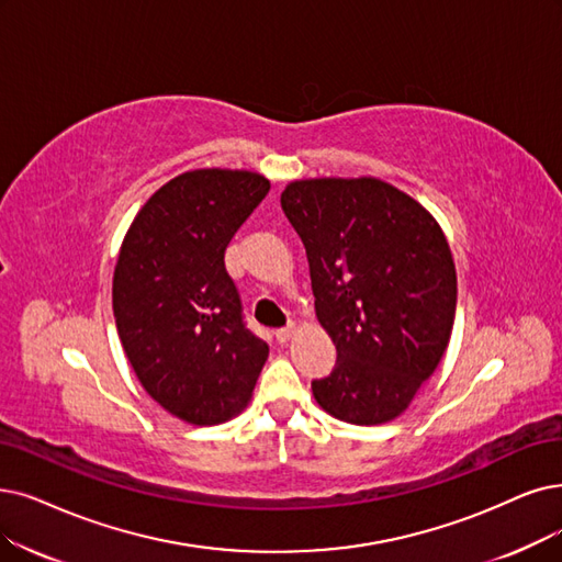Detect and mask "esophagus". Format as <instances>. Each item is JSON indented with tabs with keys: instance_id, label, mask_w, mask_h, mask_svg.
I'll return each instance as SVG.
<instances>
[{
	"instance_id": "obj_1",
	"label": "esophagus",
	"mask_w": 562,
	"mask_h": 562,
	"mask_svg": "<svg viewBox=\"0 0 562 562\" xmlns=\"http://www.w3.org/2000/svg\"><path fill=\"white\" fill-rule=\"evenodd\" d=\"M274 334H277V341H279V344H285V341L290 339V336H293V334H295V325H288V327H281V329H277Z\"/></svg>"
}]
</instances>
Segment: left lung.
<instances>
[{
  "mask_svg": "<svg viewBox=\"0 0 562 562\" xmlns=\"http://www.w3.org/2000/svg\"><path fill=\"white\" fill-rule=\"evenodd\" d=\"M281 207L336 346L331 373L311 383L318 406L359 426L398 417L440 364L454 325L457 269L438 221L375 177L300 179Z\"/></svg>",
  "mask_w": 562,
  "mask_h": 562,
  "instance_id": "1",
  "label": "left lung"
}]
</instances>
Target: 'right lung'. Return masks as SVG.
I'll list each match as a JSON object with an SVG mask.
<instances>
[{
    "label": "right lung",
    "mask_w": 562,
    "mask_h": 562,
    "mask_svg": "<svg viewBox=\"0 0 562 562\" xmlns=\"http://www.w3.org/2000/svg\"><path fill=\"white\" fill-rule=\"evenodd\" d=\"M269 179L203 168L177 175L133 218L112 277V311L145 392L195 426L249 403L269 346L244 325L226 246Z\"/></svg>",
    "instance_id": "obj_1"
}]
</instances>
